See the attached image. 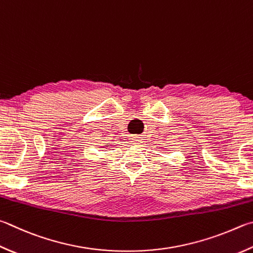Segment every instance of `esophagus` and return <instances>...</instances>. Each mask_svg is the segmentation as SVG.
<instances>
[{
    "mask_svg": "<svg viewBox=\"0 0 253 253\" xmlns=\"http://www.w3.org/2000/svg\"><path fill=\"white\" fill-rule=\"evenodd\" d=\"M132 140H134V144H136V145H139L140 142H142V139L140 138V137H135Z\"/></svg>",
    "mask_w": 253,
    "mask_h": 253,
    "instance_id": "esophagus-1",
    "label": "esophagus"
}]
</instances>
